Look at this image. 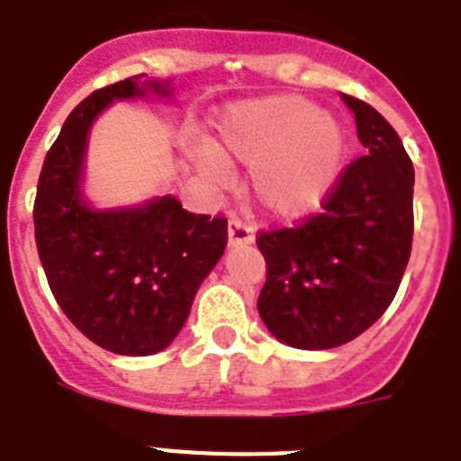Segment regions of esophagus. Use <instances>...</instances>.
<instances>
[{"instance_id": "34e87169", "label": "esophagus", "mask_w": 461, "mask_h": 461, "mask_svg": "<svg viewBox=\"0 0 461 461\" xmlns=\"http://www.w3.org/2000/svg\"><path fill=\"white\" fill-rule=\"evenodd\" d=\"M251 242H254V230H251V226L242 223L238 217L228 219V244L230 247H240V244Z\"/></svg>"}]
</instances>
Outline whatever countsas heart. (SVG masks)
Segmentation results:
<instances>
[{
	"label": "heart",
	"instance_id": "b5f03b06",
	"mask_svg": "<svg viewBox=\"0 0 461 461\" xmlns=\"http://www.w3.org/2000/svg\"><path fill=\"white\" fill-rule=\"evenodd\" d=\"M217 149L198 154L214 180L230 173L226 158L251 166L256 201L279 219L304 217L328 198L346 157V131L335 115L297 94L235 101L214 122Z\"/></svg>",
	"mask_w": 461,
	"mask_h": 461
}]
</instances>
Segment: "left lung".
<instances>
[{
	"label": "left lung",
	"instance_id": "1",
	"mask_svg": "<svg viewBox=\"0 0 461 461\" xmlns=\"http://www.w3.org/2000/svg\"><path fill=\"white\" fill-rule=\"evenodd\" d=\"M356 115V158L323 214L258 235L267 279L258 295L266 328L284 344L323 351L356 339L394 300L413 242V164L381 113L341 94Z\"/></svg>",
	"mask_w": 461,
	"mask_h": 461
}]
</instances>
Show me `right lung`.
Wrapping results in <instances>:
<instances>
[{"mask_svg": "<svg viewBox=\"0 0 461 461\" xmlns=\"http://www.w3.org/2000/svg\"><path fill=\"white\" fill-rule=\"evenodd\" d=\"M173 80L133 76L76 105L43 161L36 249L57 304L117 356H154L180 335L194 297L223 256L226 219L191 214L175 195L96 207L85 194L94 122L115 101H170Z\"/></svg>", "mask_w": 461, "mask_h": 461, "instance_id": "right-lung-1", "label": "right lung"}]
</instances>
